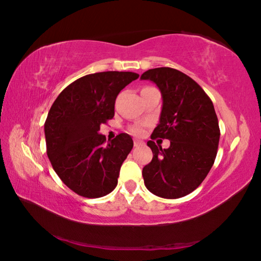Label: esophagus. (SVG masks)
<instances>
[{
    "instance_id": "1",
    "label": "esophagus",
    "mask_w": 261,
    "mask_h": 261,
    "mask_svg": "<svg viewBox=\"0 0 261 261\" xmlns=\"http://www.w3.org/2000/svg\"><path fill=\"white\" fill-rule=\"evenodd\" d=\"M134 145L137 147V146H140V145H143V140H140V139H135L134 140Z\"/></svg>"
}]
</instances>
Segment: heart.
I'll list each match as a JSON object with an SVG mask.
<instances>
[{
  "label": "heart",
  "instance_id": "1",
  "mask_svg": "<svg viewBox=\"0 0 261 261\" xmlns=\"http://www.w3.org/2000/svg\"><path fill=\"white\" fill-rule=\"evenodd\" d=\"M131 132H132V134H135V135H142L143 132H144V130H143L142 126H136V127H134V129L131 130Z\"/></svg>",
  "mask_w": 261,
  "mask_h": 261
}]
</instances>
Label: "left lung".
<instances>
[{
	"mask_svg": "<svg viewBox=\"0 0 261 261\" xmlns=\"http://www.w3.org/2000/svg\"><path fill=\"white\" fill-rule=\"evenodd\" d=\"M140 79L154 82L163 97L159 124L147 142L153 158L143 168L144 184L156 196H186L202 184L216 158L221 134L214 105L200 85L177 69H148ZM156 137L171 145L155 146Z\"/></svg>",
	"mask_w": 261,
	"mask_h": 261,
	"instance_id": "8db88e82",
	"label": "left lung"
}]
</instances>
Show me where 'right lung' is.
<instances>
[{
	"mask_svg": "<svg viewBox=\"0 0 261 261\" xmlns=\"http://www.w3.org/2000/svg\"><path fill=\"white\" fill-rule=\"evenodd\" d=\"M134 72H101L77 79L59 94L44 125L46 152L61 181L77 195L102 197L117 186L119 169L134 147L127 134L110 143L100 125L115 115L119 92Z\"/></svg>",
	"mask_w": 261,
	"mask_h": 261,
	"instance_id": "add662e5",
	"label": "right lung"
}]
</instances>
